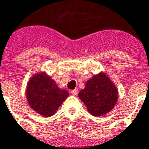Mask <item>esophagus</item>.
Wrapping results in <instances>:
<instances>
[{
    "label": "esophagus",
    "instance_id": "obj_1",
    "mask_svg": "<svg viewBox=\"0 0 149 149\" xmlns=\"http://www.w3.org/2000/svg\"><path fill=\"white\" fill-rule=\"evenodd\" d=\"M78 88H75V89L72 90L70 92V93L72 94V95H77V94H78Z\"/></svg>",
    "mask_w": 149,
    "mask_h": 149
}]
</instances>
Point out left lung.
Masks as SVG:
<instances>
[{
  "instance_id": "8db88e82",
  "label": "left lung",
  "mask_w": 149,
  "mask_h": 149,
  "mask_svg": "<svg viewBox=\"0 0 149 149\" xmlns=\"http://www.w3.org/2000/svg\"><path fill=\"white\" fill-rule=\"evenodd\" d=\"M87 111L95 117L110 112L118 100V90L105 72L94 75L78 94Z\"/></svg>"
}]
</instances>
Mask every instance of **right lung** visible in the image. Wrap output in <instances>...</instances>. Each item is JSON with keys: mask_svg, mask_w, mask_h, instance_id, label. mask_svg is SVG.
Masks as SVG:
<instances>
[{"mask_svg": "<svg viewBox=\"0 0 149 149\" xmlns=\"http://www.w3.org/2000/svg\"><path fill=\"white\" fill-rule=\"evenodd\" d=\"M29 105L43 117H49L69 96V92L60 88L56 82L45 71L32 76L27 83L26 90Z\"/></svg>", "mask_w": 149, "mask_h": 149, "instance_id": "right-lung-1", "label": "right lung"}]
</instances>
